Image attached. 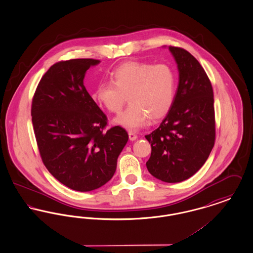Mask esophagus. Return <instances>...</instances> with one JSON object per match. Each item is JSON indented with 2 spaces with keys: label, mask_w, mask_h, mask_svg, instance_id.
<instances>
[{
  "label": "esophagus",
  "mask_w": 253,
  "mask_h": 253,
  "mask_svg": "<svg viewBox=\"0 0 253 253\" xmlns=\"http://www.w3.org/2000/svg\"><path fill=\"white\" fill-rule=\"evenodd\" d=\"M128 134H129V138H130L131 141H134V140L137 139V135H136L134 132H128Z\"/></svg>",
  "instance_id": "34e87169"
}]
</instances>
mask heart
Here are the masks:
<instances>
[{
    "label": "heart",
    "instance_id": "obj_1",
    "mask_svg": "<svg viewBox=\"0 0 253 253\" xmlns=\"http://www.w3.org/2000/svg\"><path fill=\"white\" fill-rule=\"evenodd\" d=\"M175 95V77L167 64L152 65L128 61L111 74V83L96 86L93 99L110 113L118 114L127 100L129 106L114 123L129 131L143 127L149 118L157 121L171 108Z\"/></svg>",
    "mask_w": 253,
    "mask_h": 253
}]
</instances>
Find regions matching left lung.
I'll return each instance as SVG.
<instances>
[{
    "mask_svg": "<svg viewBox=\"0 0 253 253\" xmlns=\"http://www.w3.org/2000/svg\"><path fill=\"white\" fill-rule=\"evenodd\" d=\"M179 75L173 103L159 127L145 135L152 147L146 166L157 179L177 183L193 176L210 156L215 139L213 91L191 53L169 46Z\"/></svg>",
    "mask_w": 253,
    "mask_h": 253,
    "instance_id": "8db88e82",
    "label": "left lung"
}]
</instances>
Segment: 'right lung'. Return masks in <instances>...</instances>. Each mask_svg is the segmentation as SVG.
Segmentation results:
<instances>
[{"label": "right lung", "instance_id": "obj_1", "mask_svg": "<svg viewBox=\"0 0 253 253\" xmlns=\"http://www.w3.org/2000/svg\"><path fill=\"white\" fill-rule=\"evenodd\" d=\"M99 62L76 59L55 63L42 78L32 101L43 164L57 180L78 192L94 191L111 180L129 138L120 126L102 132L107 118L84 84L86 71Z\"/></svg>", "mask_w": 253, "mask_h": 253}]
</instances>
